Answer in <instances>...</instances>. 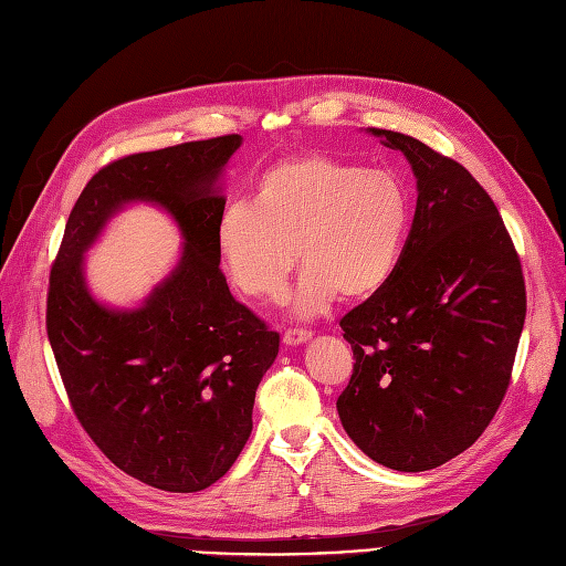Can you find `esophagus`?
I'll return each mask as SVG.
<instances>
[{
    "mask_svg": "<svg viewBox=\"0 0 566 566\" xmlns=\"http://www.w3.org/2000/svg\"><path fill=\"white\" fill-rule=\"evenodd\" d=\"M312 338V333L310 331H303V328H289V331H284V343L286 345H301V343H307Z\"/></svg>",
    "mask_w": 566,
    "mask_h": 566,
    "instance_id": "1",
    "label": "esophagus"
}]
</instances>
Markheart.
<instances>
[{"label":"heart","mask_w":566,"mask_h":566,"mask_svg":"<svg viewBox=\"0 0 566 566\" xmlns=\"http://www.w3.org/2000/svg\"><path fill=\"white\" fill-rule=\"evenodd\" d=\"M408 223L410 196L399 177L328 154H298L268 167L254 202L223 209L214 240L230 282L256 301H280L301 259L296 312L315 317L338 296L359 303L385 289Z\"/></svg>","instance_id":"b5f03b06"}]
</instances>
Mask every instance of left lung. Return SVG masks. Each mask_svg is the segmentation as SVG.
Instances as JSON below:
<instances>
[{
    "label": "left lung",
    "mask_w": 566,
    "mask_h": 566,
    "mask_svg": "<svg viewBox=\"0 0 566 566\" xmlns=\"http://www.w3.org/2000/svg\"><path fill=\"white\" fill-rule=\"evenodd\" d=\"M368 133L410 163L417 207L391 280L340 319L354 370L336 408L373 462L417 473L471 448L504 401L525 277L496 205L464 165L415 137Z\"/></svg>",
    "instance_id": "left-lung-1"
}]
</instances>
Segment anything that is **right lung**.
Masks as SVG:
<instances>
[{"label":"right lung","instance_id":"add662e5","mask_svg":"<svg viewBox=\"0 0 566 566\" xmlns=\"http://www.w3.org/2000/svg\"><path fill=\"white\" fill-rule=\"evenodd\" d=\"M240 135L118 158L83 188L55 256L46 331L76 420L120 471L165 492H200L233 467L280 333L230 294L217 254V186ZM128 201L180 226V263L139 308L102 306L82 254Z\"/></svg>","mask_w":566,"mask_h":566}]
</instances>
